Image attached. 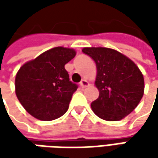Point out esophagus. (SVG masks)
<instances>
[{
    "label": "esophagus",
    "mask_w": 158,
    "mask_h": 158,
    "mask_svg": "<svg viewBox=\"0 0 158 158\" xmlns=\"http://www.w3.org/2000/svg\"><path fill=\"white\" fill-rule=\"evenodd\" d=\"M80 86L82 87V88H85V87H87L89 86V82L86 81V80H82L81 82H80Z\"/></svg>",
    "instance_id": "esophagus-1"
}]
</instances>
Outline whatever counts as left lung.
<instances>
[{"label": "left lung", "instance_id": "1", "mask_svg": "<svg viewBox=\"0 0 158 158\" xmlns=\"http://www.w3.org/2000/svg\"><path fill=\"white\" fill-rule=\"evenodd\" d=\"M82 52L97 65L98 98L91 103L94 113L108 121L120 120L133 112L142 99L144 79L129 58L106 47H84Z\"/></svg>", "mask_w": 158, "mask_h": 158}]
</instances>
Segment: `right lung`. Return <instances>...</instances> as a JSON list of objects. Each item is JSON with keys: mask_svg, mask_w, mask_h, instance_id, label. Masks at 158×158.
I'll return each instance as SVG.
<instances>
[{"mask_svg": "<svg viewBox=\"0 0 158 158\" xmlns=\"http://www.w3.org/2000/svg\"><path fill=\"white\" fill-rule=\"evenodd\" d=\"M75 56L74 49L58 46L23 64L18 70L15 94L34 118L49 121L61 117L68 111L78 87L69 81L65 65Z\"/></svg>", "mask_w": 158, "mask_h": 158, "instance_id": "obj_1", "label": "right lung"}]
</instances>
